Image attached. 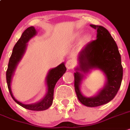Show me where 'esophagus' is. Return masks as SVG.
Here are the masks:
<instances>
[{
    "label": "esophagus",
    "mask_w": 130,
    "mask_h": 130,
    "mask_svg": "<svg viewBox=\"0 0 130 130\" xmlns=\"http://www.w3.org/2000/svg\"><path fill=\"white\" fill-rule=\"evenodd\" d=\"M66 66L67 68V69H68V70L73 68V67H74V62L71 60V59H70V60H68L66 62Z\"/></svg>",
    "instance_id": "34e87169"
}]
</instances>
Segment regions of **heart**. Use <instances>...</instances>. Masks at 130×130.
I'll use <instances>...</instances> for the list:
<instances>
[{
    "label": "heart",
    "instance_id": "b5f03b06",
    "mask_svg": "<svg viewBox=\"0 0 130 130\" xmlns=\"http://www.w3.org/2000/svg\"><path fill=\"white\" fill-rule=\"evenodd\" d=\"M88 37H86V39H88Z\"/></svg>",
    "mask_w": 130,
    "mask_h": 130
}]
</instances>
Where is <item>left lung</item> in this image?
Here are the masks:
<instances>
[{
    "mask_svg": "<svg viewBox=\"0 0 130 130\" xmlns=\"http://www.w3.org/2000/svg\"><path fill=\"white\" fill-rule=\"evenodd\" d=\"M90 26L97 29V39L86 44L80 52V70L85 73L91 69L99 68L106 75V84L97 96L84 97L79 88L83 75L76 71L74 86L77 98L82 104L88 107H96L106 104L115 97L121 85L123 68L117 45L109 31L103 26L94 24Z\"/></svg>",
    "mask_w": 130,
    "mask_h": 130,
    "instance_id": "8db88e82",
    "label": "left lung"
}]
</instances>
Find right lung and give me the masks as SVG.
<instances>
[{"label":"right lung","mask_w":130,"mask_h":130,"mask_svg":"<svg viewBox=\"0 0 130 130\" xmlns=\"http://www.w3.org/2000/svg\"><path fill=\"white\" fill-rule=\"evenodd\" d=\"M36 35V30L35 28L31 26L28 28L24 31L22 33L21 38L19 39L17 43L14 46L11 55L9 59V63H8V69L6 71V81L8 84V88L9 90L10 95L13 99L23 108H26L29 110L33 111H43L47 109L51 106L52 104L53 99V92H54L55 86L57 82L59 80V78L63 75L65 71H66V68L64 66V64H60L56 67L55 68L52 69L49 71L48 75L46 78V83L47 85V93L46 97L40 102H37L34 104H24L21 102L18 101L17 100L14 98L11 90L10 88V83L11 79V76L15 70V67L18 62L21 60L25 52V49L26 47V43L28 40L33 37L34 35Z\"/></svg>","instance_id":"right-lung-1"}]
</instances>
